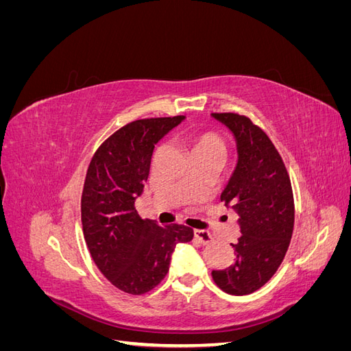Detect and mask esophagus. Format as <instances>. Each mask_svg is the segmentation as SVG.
<instances>
[{"label": "esophagus", "instance_id": "34e87169", "mask_svg": "<svg viewBox=\"0 0 351 351\" xmlns=\"http://www.w3.org/2000/svg\"><path fill=\"white\" fill-rule=\"evenodd\" d=\"M193 234H195V239L199 240L202 244H209V243H212V240H214V237H212L208 231L195 230Z\"/></svg>", "mask_w": 351, "mask_h": 351}]
</instances>
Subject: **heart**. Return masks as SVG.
<instances>
[{
  "instance_id": "obj_1",
  "label": "heart",
  "mask_w": 351,
  "mask_h": 351,
  "mask_svg": "<svg viewBox=\"0 0 351 351\" xmlns=\"http://www.w3.org/2000/svg\"><path fill=\"white\" fill-rule=\"evenodd\" d=\"M192 152H209L219 156L226 155V142L222 137L214 132L196 133L189 139Z\"/></svg>"
}]
</instances>
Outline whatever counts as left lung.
<instances>
[{
    "label": "left lung",
    "instance_id": "8db88e82",
    "mask_svg": "<svg viewBox=\"0 0 351 351\" xmlns=\"http://www.w3.org/2000/svg\"><path fill=\"white\" fill-rule=\"evenodd\" d=\"M234 133L239 162L221 202L239 212L241 236L231 267L212 271L222 291L246 295L267 284L282 263L294 230V196L289 171L268 134L249 117L214 112Z\"/></svg>",
    "mask_w": 351,
    "mask_h": 351
}]
</instances>
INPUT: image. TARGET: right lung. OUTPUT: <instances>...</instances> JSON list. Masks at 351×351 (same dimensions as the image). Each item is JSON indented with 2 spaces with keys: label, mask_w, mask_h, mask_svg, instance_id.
<instances>
[{
  "label": "right lung",
  "mask_w": 351,
  "mask_h": 351,
  "mask_svg": "<svg viewBox=\"0 0 351 351\" xmlns=\"http://www.w3.org/2000/svg\"><path fill=\"white\" fill-rule=\"evenodd\" d=\"M183 115L123 125L92 156L82 193V226L90 256L117 289L133 295L154 290L178 243L193 239L182 224L158 226L137 215L134 200L149 176L155 143Z\"/></svg>",
  "instance_id": "add662e5"
}]
</instances>
